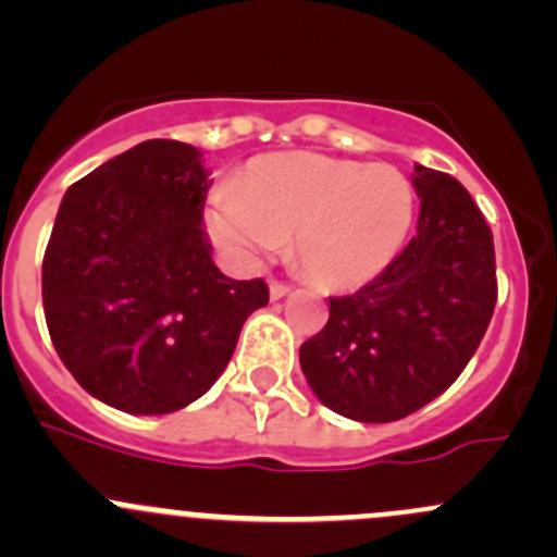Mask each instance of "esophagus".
<instances>
[{
  "instance_id": "obj_1",
  "label": "esophagus",
  "mask_w": 557,
  "mask_h": 557,
  "mask_svg": "<svg viewBox=\"0 0 557 557\" xmlns=\"http://www.w3.org/2000/svg\"><path fill=\"white\" fill-rule=\"evenodd\" d=\"M288 294H290V285L280 283V280H272V283H269V296H272V301L283 299V296H288Z\"/></svg>"
}]
</instances>
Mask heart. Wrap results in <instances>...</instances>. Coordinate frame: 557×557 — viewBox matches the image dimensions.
<instances>
[{
    "label": "heart",
    "instance_id": "heart-1",
    "mask_svg": "<svg viewBox=\"0 0 557 557\" xmlns=\"http://www.w3.org/2000/svg\"><path fill=\"white\" fill-rule=\"evenodd\" d=\"M412 221L414 188L396 166L310 150L261 156L205 210L207 237L228 263L256 269L290 239L296 267L331 290L380 277Z\"/></svg>",
    "mask_w": 557,
    "mask_h": 557
}]
</instances>
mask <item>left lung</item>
I'll use <instances>...</instances> for the list:
<instances>
[{"label": "left lung", "instance_id": "left-lung-1", "mask_svg": "<svg viewBox=\"0 0 557 557\" xmlns=\"http://www.w3.org/2000/svg\"><path fill=\"white\" fill-rule=\"evenodd\" d=\"M414 237L380 277L329 299V323L299 350L312 393L358 423H393L450 387L496 307L491 226L469 190L414 164Z\"/></svg>", "mask_w": 557, "mask_h": 557}]
</instances>
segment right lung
<instances>
[{
  "label": "right lung",
  "mask_w": 557,
  "mask_h": 557,
  "mask_svg": "<svg viewBox=\"0 0 557 557\" xmlns=\"http://www.w3.org/2000/svg\"><path fill=\"white\" fill-rule=\"evenodd\" d=\"M210 172L194 145L148 139L64 194L42 261L55 352L94 398L166 414L210 391L263 280H232L201 228Z\"/></svg>",
  "instance_id": "add662e5"
}]
</instances>
